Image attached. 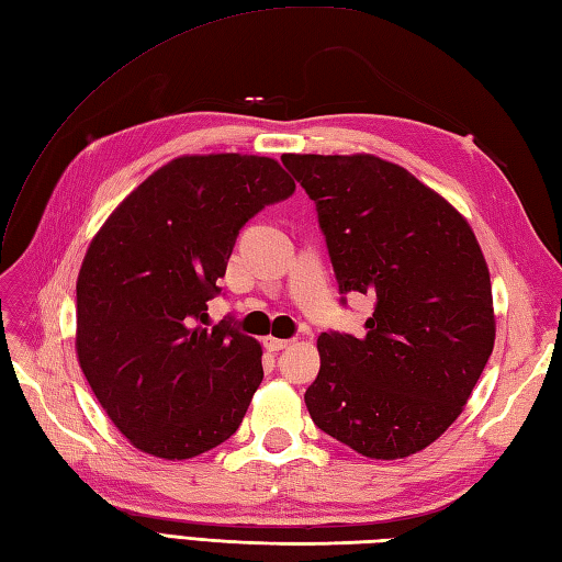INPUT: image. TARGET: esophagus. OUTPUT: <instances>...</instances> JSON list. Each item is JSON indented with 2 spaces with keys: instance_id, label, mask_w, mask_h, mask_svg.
Returning a JSON list of instances; mask_svg holds the SVG:
<instances>
[{
  "instance_id": "34e87169",
  "label": "esophagus",
  "mask_w": 562,
  "mask_h": 562,
  "mask_svg": "<svg viewBox=\"0 0 562 562\" xmlns=\"http://www.w3.org/2000/svg\"><path fill=\"white\" fill-rule=\"evenodd\" d=\"M263 345H266L268 351H280V349H284V347H290L292 340H280V337H266Z\"/></svg>"
}]
</instances>
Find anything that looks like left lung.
<instances>
[{
	"label": "left lung",
	"mask_w": 562,
	"mask_h": 562,
	"mask_svg": "<svg viewBox=\"0 0 562 562\" xmlns=\"http://www.w3.org/2000/svg\"><path fill=\"white\" fill-rule=\"evenodd\" d=\"M282 165L316 203L340 292L373 296L367 333L318 337L311 419L363 458H409L462 414L493 351L486 258L469 222L395 162L286 153Z\"/></svg>",
	"instance_id": "obj_1"
}]
</instances>
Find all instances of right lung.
<instances>
[{
  "mask_svg": "<svg viewBox=\"0 0 562 562\" xmlns=\"http://www.w3.org/2000/svg\"><path fill=\"white\" fill-rule=\"evenodd\" d=\"M272 158L181 155L138 184L90 241L76 280V355L122 436L191 460L239 428L263 381L258 340L207 325L239 229L284 201Z\"/></svg>",
  "mask_w": 562,
  "mask_h": 562,
  "instance_id": "right-lung-1",
  "label": "right lung"
}]
</instances>
